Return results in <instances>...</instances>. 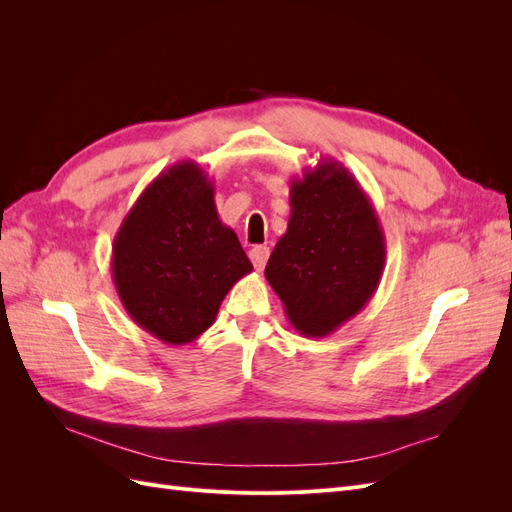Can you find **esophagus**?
Here are the masks:
<instances>
[{
    "label": "esophagus",
    "mask_w": 512,
    "mask_h": 512,
    "mask_svg": "<svg viewBox=\"0 0 512 512\" xmlns=\"http://www.w3.org/2000/svg\"><path fill=\"white\" fill-rule=\"evenodd\" d=\"M250 258L254 262L256 271H262L267 265V258H269V247L267 245H254L250 250Z\"/></svg>",
    "instance_id": "1"
}]
</instances>
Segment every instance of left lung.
<instances>
[{
    "instance_id": "left-lung-1",
    "label": "left lung",
    "mask_w": 512,
    "mask_h": 512,
    "mask_svg": "<svg viewBox=\"0 0 512 512\" xmlns=\"http://www.w3.org/2000/svg\"><path fill=\"white\" fill-rule=\"evenodd\" d=\"M386 241L374 205L337 160H322L290 183V220L265 277L305 337L342 327L374 297Z\"/></svg>"
}]
</instances>
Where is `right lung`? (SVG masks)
I'll list each match as a JSON object with an SVG mask.
<instances>
[{"mask_svg": "<svg viewBox=\"0 0 512 512\" xmlns=\"http://www.w3.org/2000/svg\"><path fill=\"white\" fill-rule=\"evenodd\" d=\"M213 194L203 168L177 162L138 196L113 241L121 305L170 346L205 333L228 290L254 269L235 230L222 224Z\"/></svg>", "mask_w": 512, "mask_h": 512, "instance_id": "right-lung-1", "label": "right lung"}]
</instances>
